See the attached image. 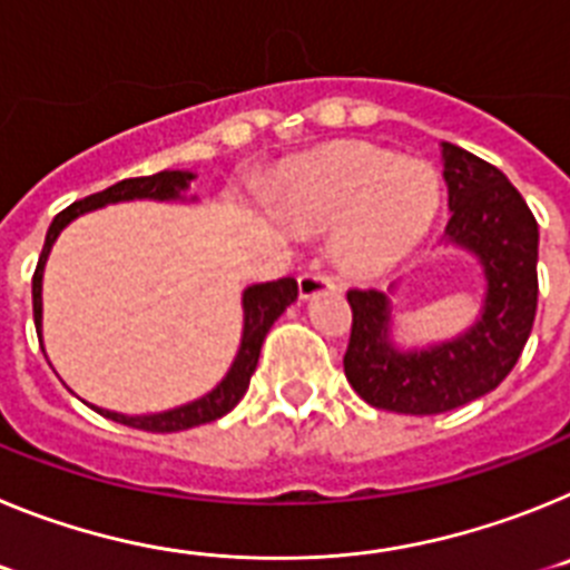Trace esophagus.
Returning a JSON list of instances; mask_svg holds the SVG:
<instances>
[{
	"mask_svg": "<svg viewBox=\"0 0 570 570\" xmlns=\"http://www.w3.org/2000/svg\"><path fill=\"white\" fill-rule=\"evenodd\" d=\"M320 291H340V282L331 274H322V271H308V274L299 276V296L308 299V296L320 294Z\"/></svg>",
	"mask_w": 570,
	"mask_h": 570,
	"instance_id": "esophagus-1",
	"label": "esophagus"
}]
</instances>
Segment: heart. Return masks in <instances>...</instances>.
I'll use <instances>...</instances> for the list:
<instances>
[{
	"label": "heart",
	"instance_id": "heart-1",
	"mask_svg": "<svg viewBox=\"0 0 570 570\" xmlns=\"http://www.w3.org/2000/svg\"><path fill=\"white\" fill-rule=\"evenodd\" d=\"M274 203L302 228L340 230L342 268L376 274L428 234L440 210V176L394 150L347 145L279 176Z\"/></svg>",
	"mask_w": 570,
	"mask_h": 570
}]
</instances>
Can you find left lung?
<instances>
[{
	"label": "left lung",
	"instance_id": "8db88e82",
	"mask_svg": "<svg viewBox=\"0 0 570 570\" xmlns=\"http://www.w3.org/2000/svg\"><path fill=\"white\" fill-rule=\"evenodd\" d=\"M448 185L445 236L480 256L488 294L482 320L465 336L402 354L387 342V296L351 288L345 376L367 405L396 414H442L480 400L520 360L537 316L540 228L508 176L480 156L442 142Z\"/></svg>",
	"mask_w": 570,
	"mask_h": 570
}]
</instances>
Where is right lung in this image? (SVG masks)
I'll use <instances>...</instances> for the list:
<instances>
[{
    "instance_id": "1",
    "label": "right lung",
    "mask_w": 570,
    "mask_h": 570,
    "mask_svg": "<svg viewBox=\"0 0 570 570\" xmlns=\"http://www.w3.org/2000/svg\"><path fill=\"white\" fill-rule=\"evenodd\" d=\"M190 179H194V174H185V170H163V174L154 176H134V179H122V183L110 185V188L99 190V194L85 196L79 203L68 205L62 214L53 216L48 236H45V248L42 254H39L37 271H33V322H37V334H42V268L45 259H48L50 254V245H53V239L59 236V230H62L70 219H77L79 214H85V210L102 208V205L108 203H125V199H176V196L188 188ZM296 296H299V285H296V279H291V276L276 282H262V285H250V288L242 294L245 331H242L239 354H236L228 376H225L210 394H205L203 400H196L183 407H174V411H165V414L150 416H125L114 414V411H102V407H94V411L114 422H122V425L150 431V434H174V431H185V428H196L205 425V422L219 420V416L228 414L230 407L245 396V391H248L250 385V376H254L256 371V362H259L265 334H268L271 325L285 314V308H288Z\"/></svg>"
}]
</instances>
